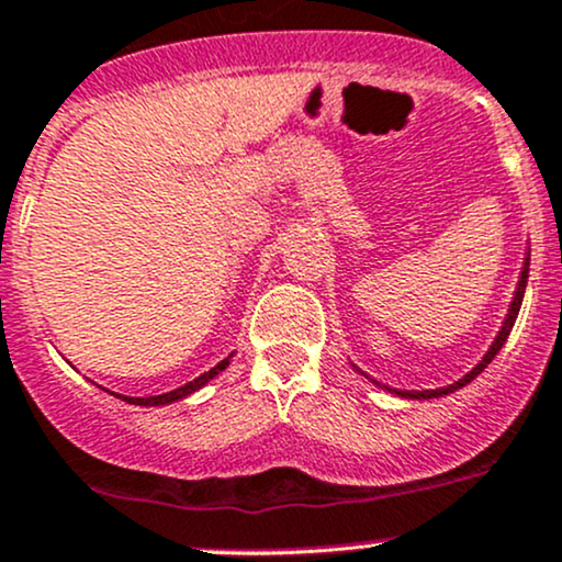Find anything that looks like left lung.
<instances>
[{
    "mask_svg": "<svg viewBox=\"0 0 562 562\" xmlns=\"http://www.w3.org/2000/svg\"><path fill=\"white\" fill-rule=\"evenodd\" d=\"M528 262H531V257H526V262H522V270H520V281H518V289H515V297H513V305H509V313H507V318H504V324H502V331L496 334V339H494V345H491L488 348V352H485L483 356V361L475 366V369L470 371V374H464L462 380L459 382H453V384H449V387H438V390H422V393H417V390H406V393H403V390H393L395 395H401V398H440V395H449V393H453V390H459V387H464V384H470L472 380H475L477 374H481V371L485 369V366H488L491 361H494V356L496 352L502 350V345L507 342V337H509V331H513V326H515V318H518V311H520V305H522V294H526V281H528ZM384 387V384H382ZM384 390H390V387H384Z\"/></svg>",
    "mask_w": 562,
    "mask_h": 562,
    "instance_id": "left-lung-1",
    "label": "left lung"
}]
</instances>
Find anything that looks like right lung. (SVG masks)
<instances>
[{
    "label": "right lung",
    "instance_id": "1",
    "mask_svg": "<svg viewBox=\"0 0 562 562\" xmlns=\"http://www.w3.org/2000/svg\"><path fill=\"white\" fill-rule=\"evenodd\" d=\"M228 363H231V356L225 358V361H220L217 366H214V369L204 371V374L196 376V380H193V382H188V384H182V387L172 390V393H164V395H150V398H127V395H119V398H122V401H127V403H135V406H167V403H175V401L186 398V395L196 393L199 387H204V384L210 382L212 376H217L220 371H223L225 366H228Z\"/></svg>",
    "mask_w": 562,
    "mask_h": 562
}]
</instances>
